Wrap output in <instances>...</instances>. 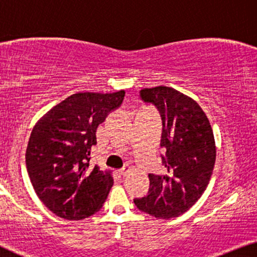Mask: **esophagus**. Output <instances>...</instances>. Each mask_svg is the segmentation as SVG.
I'll return each instance as SVG.
<instances>
[{"label": "esophagus", "mask_w": 257, "mask_h": 257, "mask_svg": "<svg viewBox=\"0 0 257 257\" xmlns=\"http://www.w3.org/2000/svg\"><path fill=\"white\" fill-rule=\"evenodd\" d=\"M130 170H132V166H130V165H125L124 167H122L121 170H118V173H120L121 175H125Z\"/></svg>", "instance_id": "esophagus-1"}]
</instances>
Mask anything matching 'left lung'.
<instances>
[{
  "label": "left lung",
  "instance_id": "1",
  "mask_svg": "<svg viewBox=\"0 0 257 257\" xmlns=\"http://www.w3.org/2000/svg\"><path fill=\"white\" fill-rule=\"evenodd\" d=\"M163 118L162 148L166 174H149L147 196L134 202L141 211L170 219L190 209L204 193L216 162V143L208 116L193 98L168 86L141 90Z\"/></svg>",
  "mask_w": 257,
  "mask_h": 257
}]
</instances>
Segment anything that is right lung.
<instances>
[{
    "mask_svg": "<svg viewBox=\"0 0 257 257\" xmlns=\"http://www.w3.org/2000/svg\"><path fill=\"white\" fill-rule=\"evenodd\" d=\"M125 92H77L44 114L32 129L26 167L40 201L56 216L79 220L102 208L112 171L90 166L98 125L123 101Z\"/></svg>",
    "mask_w": 257,
    "mask_h": 257,
    "instance_id": "obj_1",
    "label": "right lung"
}]
</instances>
